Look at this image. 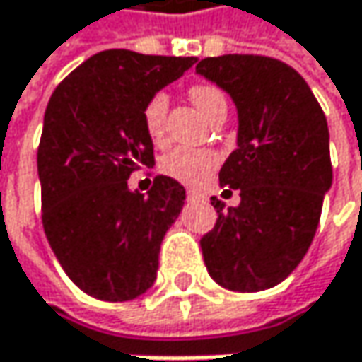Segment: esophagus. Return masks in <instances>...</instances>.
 Segmentation results:
<instances>
[{"mask_svg":"<svg viewBox=\"0 0 362 362\" xmlns=\"http://www.w3.org/2000/svg\"><path fill=\"white\" fill-rule=\"evenodd\" d=\"M186 197H188V199H199L201 194H199L197 190H186Z\"/></svg>","mask_w":362,"mask_h":362,"instance_id":"obj_1","label":"esophagus"}]
</instances>
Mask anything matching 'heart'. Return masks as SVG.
I'll use <instances>...</instances> for the list:
<instances>
[{"label": "heart", "mask_w": 362, "mask_h": 362, "mask_svg": "<svg viewBox=\"0 0 362 362\" xmlns=\"http://www.w3.org/2000/svg\"><path fill=\"white\" fill-rule=\"evenodd\" d=\"M188 96H190L192 105L207 119L218 109H222V107L226 109L224 94L211 83L190 86ZM168 107H170V98L163 92H155L153 96H148V100L142 107V127H144L148 140L157 146L165 144V140H168ZM218 163H220V157L216 151L178 146L161 159L159 170L165 176L182 182L186 186H199L211 176V172L218 168Z\"/></svg>", "instance_id": "1"}]
</instances>
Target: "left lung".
Here are the masks:
<instances>
[{
    "label": "left lung",
    "instance_id": "left-lung-1",
    "mask_svg": "<svg viewBox=\"0 0 362 362\" xmlns=\"http://www.w3.org/2000/svg\"><path fill=\"white\" fill-rule=\"evenodd\" d=\"M197 73L239 110V146L220 170V186L239 188L241 203L222 209L211 199L218 220L201 237L203 259L218 285L264 291L296 270L315 239L333 180L325 112L304 77L270 56H209Z\"/></svg>",
    "mask_w": 362,
    "mask_h": 362
}]
</instances>
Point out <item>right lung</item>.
Instances as JSON below:
<instances>
[{"label": "right lung", "mask_w": 362, "mask_h": 362, "mask_svg": "<svg viewBox=\"0 0 362 362\" xmlns=\"http://www.w3.org/2000/svg\"><path fill=\"white\" fill-rule=\"evenodd\" d=\"M194 62L105 49L66 75L47 103L37 148L41 224L62 270L96 300H134L157 279L184 186L155 176L142 194L127 188V178L155 165L144 103Z\"/></svg>", "instance_id": "add662e5"}]
</instances>
